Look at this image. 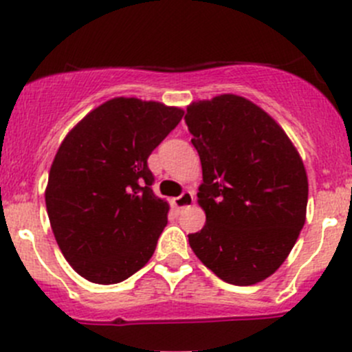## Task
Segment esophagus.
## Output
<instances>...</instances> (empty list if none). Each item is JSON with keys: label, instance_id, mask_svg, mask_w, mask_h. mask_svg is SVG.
<instances>
[{"label": "esophagus", "instance_id": "obj_1", "mask_svg": "<svg viewBox=\"0 0 352 352\" xmlns=\"http://www.w3.org/2000/svg\"><path fill=\"white\" fill-rule=\"evenodd\" d=\"M193 201H195V197L191 191H183L177 198H173V205H175L177 210L190 207V205H193Z\"/></svg>", "mask_w": 352, "mask_h": 352}]
</instances>
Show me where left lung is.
Segmentation results:
<instances>
[{
  "label": "left lung",
  "mask_w": 352,
  "mask_h": 352,
  "mask_svg": "<svg viewBox=\"0 0 352 352\" xmlns=\"http://www.w3.org/2000/svg\"><path fill=\"white\" fill-rule=\"evenodd\" d=\"M201 162V231L191 250L219 279L253 286L272 276L306 221L308 176L293 142L262 107L234 94L186 107Z\"/></svg>",
  "instance_id": "1"
}]
</instances>
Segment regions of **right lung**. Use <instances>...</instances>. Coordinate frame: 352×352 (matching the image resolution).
Here are the masks:
<instances>
[{
  "label": "right lung",
  "mask_w": 352,
  "mask_h": 352,
  "mask_svg": "<svg viewBox=\"0 0 352 352\" xmlns=\"http://www.w3.org/2000/svg\"><path fill=\"white\" fill-rule=\"evenodd\" d=\"M181 118L179 107L114 97L61 142L46 208L63 256L83 279L118 284L154 255L169 205L152 191L147 159Z\"/></svg>",
  "instance_id": "1"
}]
</instances>
